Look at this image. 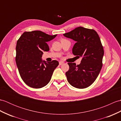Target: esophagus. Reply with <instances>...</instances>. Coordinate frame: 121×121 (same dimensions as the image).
Returning a JSON list of instances; mask_svg holds the SVG:
<instances>
[{
	"instance_id": "1",
	"label": "esophagus",
	"mask_w": 121,
	"mask_h": 121,
	"mask_svg": "<svg viewBox=\"0 0 121 121\" xmlns=\"http://www.w3.org/2000/svg\"><path fill=\"white\" fill-rule=\"evenodd\" d=\"M64 62H63V61H60L59 62V64L60 65H62L63 64H64Z\"/></svg>"
}]
</instances>
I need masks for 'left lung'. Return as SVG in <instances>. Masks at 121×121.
Returning a JSON list of instances; mask_svg holds the SVG:
<instances>
[{"instance_id": "obj_1", "label": "left lung", "mask_w": 121, "mask_h": 121, "mask_svg": "<svg viewBox=\"0 0 121 121\" xmlns=\"http://www.w3.org/2000/svg\"><path fill=\"white\" fill-rule=\"evenodd\" d=\"M76 41L72 52L81 63H68L69 70L65 73L69 83L75 88L84 89L91 86L96 80L102 67L104 51L99 35L93 29L78 27L63 34Z\"/></svg>"}]
</instances>
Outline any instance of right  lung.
<instances>
[{
    "instance_id": "right-lung-1",
    "label": "right lung",
    "mask_w": 121,
    "mask_h": 121,
    "mask_svg": "<svg viewBox=\"0 0 121 121\" xmlns=\"http://www.w3.org/2000/svg\"><path fill=\"white\" fill-rule=\"evenodd\" d=\"M57 35L38 30L25 32L17 42L16 65L22 79L31 88L38 89L46 86L59 65L56 60L48 62L42 59L43 52L49 50L47 42Z\"/></svg>"
}]
</instances>
